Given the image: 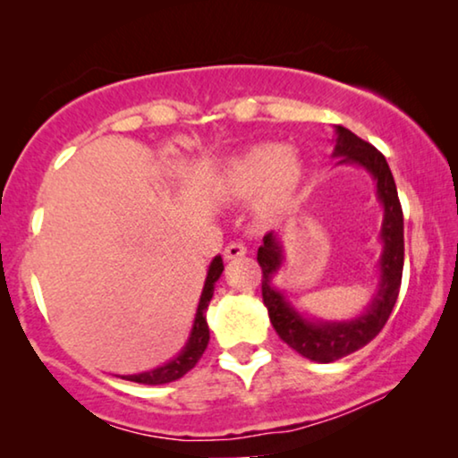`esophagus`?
<instances>
[{
  "instance_id": "esophagus-1",
  "label": "esophagus",
  "mask_w": 458,
  "mask_h": 458,
  "mask_svg": "<svg viewBox=\"0 0 458 458\" xmlns=\"http://www.w3.org/2000/svg\"><path fill=\"white\" fill-rule=\"evenodd\" d=\"M246 246L240 242H231L227 248H225V260H235V259H242V256H246Z\"/></svg>"
}]
</instances>
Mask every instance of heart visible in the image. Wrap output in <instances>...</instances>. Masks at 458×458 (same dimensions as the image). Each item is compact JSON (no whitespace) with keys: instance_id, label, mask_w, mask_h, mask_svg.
Listing matches in <instances>:
<instances>
[{"instance_id":"1","label":"heart","mask_w":458,"mask_h":458,"mask_svg":"<svg viewBox=\"0 0 458 458\" xmlns=\"http://www.w3.org/2000/svg\"><path fill=\"white\" fill-rule=\"evenodd\" d=\"M304 158L287 143H259L227 162L221 174V191L233 199H256L262 216L284 212L304 183Z\"/></svg>"}]
</instances>
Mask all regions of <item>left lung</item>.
I'll return each mask as SVG.
<instances>
[{
	"instance_id": "left-lung-1",
	"label": "left lung",
	"mask_w": 458,
	"mask_h": 458,
	"mask_svg": "<svg viewBox=\"0 0 458 458\" xmlns=\"http://www.w3.org/2000/svg\"><path fill=\"white\" fill-rule=\"evenodd\" d=\"M334 158L337 165L362 166L371 174L377 190V199L384 206V221H381L379 240L384 243L377 271L379 281L371 304L359 317L348 321H318L302 315L285 292L275 287L273 279L284 265V246L275 233L265 235V243L259 248V265L262 267V300L268 310L275 331L287 346L298 354L315 362H334L337 359L356 352L367 346L375 335L384 329L387 318L396 304L400 281L404 267V218L400 199L394 183L392 171L387 166L384 154L375 149L371 143L362 141L346 127H335Z\"/></svg>"
}]
</instances>
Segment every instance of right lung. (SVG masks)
Masks as SVG:
<instances>
[{
    "instance_id": "1",
    "label": "right lung",
    "mask_w": 458,
    "mask_h": 458,
    "mask_svg": "<svg viewBox=\"0 0 458 458\" xmlns=\"http://www.w3.org/2000/svg\"><path fill=\"white\" fill-rule=\"evenodd\" d=\"M223 259L221 256H215L208 267V273H206L204 290L202 296H199V304L196 310V318H193V327L190 334V340L183 346V350L174 356L173 360L165 362V365L152 369V371H143L135 375H123V379L135 381V384H146V386H162L171 384V381L183 377L187 371H191L196 367V362L202 359L206 346H208L210 340V329L208 323H206V309H208L212 293H215V284L221 277L223 273Z\"/></svg>"
}]
</instances>
